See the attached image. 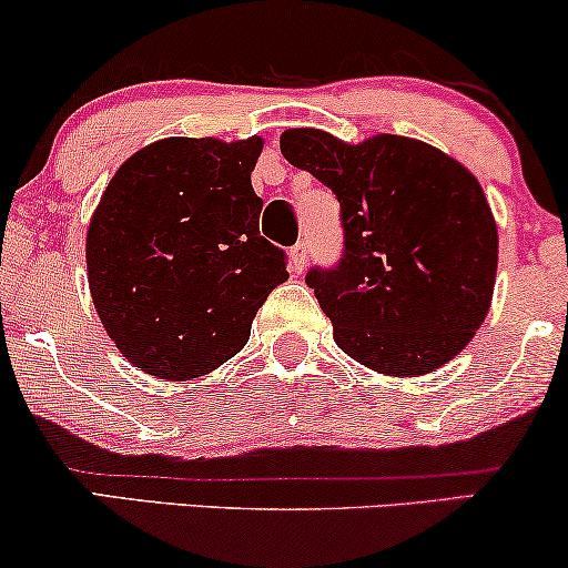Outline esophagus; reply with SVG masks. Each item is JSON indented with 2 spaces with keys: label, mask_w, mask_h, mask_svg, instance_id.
<instances>
[{
  "label": "esophagus",
  "mask_w": 568,
  "mask_h": 568,
  "mask_svg": "<svg viewBox=\"0 0 568 568\" xmlns=\"http://www.w3.org/2000/svg\"><path fill=\"white\" fill-rule=\"evenodd\" d=\"M290 257H292V271L302 274L307 266V242H297V245L290 250Z\"/></svg>",
  "instance_id": "esophagus-1"
}]
</instances>
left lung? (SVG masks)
I'll return each mask as SVG.
<instances>
[{
  "instance_id": "left-lung-1",
  "label": "left lung",
  "mask_w": 568,
  "mask_h": 568,
  "mask_svg": "<svg viewBox=\"0 0 568 568\" xmlns=\"http://www.w3.org/2000/svg\"><path fill=\"white\" fill-rule=\"evenodd\" d=\"M282 153L342 205V257L305 276L338 347L386 375H423L459 355L488 315L498 266L480 182L402 135L349 145L300 128L284 132Z\"/></svg>"
}]
</instances>
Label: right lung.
I'll return each mask as SVG.
<instances>
[{"instance_id": "obj_1", "label": "right lung", "mask_w": 568, "mask_h": 568, "mask_svg": "<svg viewBox=\"0 0 568 568\" xmlns=\"http://www.w3.org/2000/svg\"><path fill=\"white\" fill-rule=\"evenodd\" d=\"M261 138H164L101 195L85 240L91 297L140 371L187 381L247 344L257 307L286 282V253L261 237L250 172Z\"/></svg>"}]
</instances>
